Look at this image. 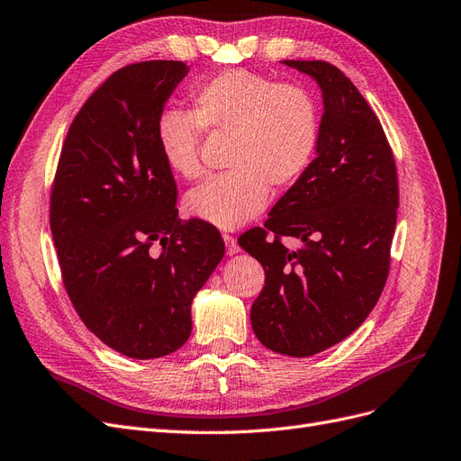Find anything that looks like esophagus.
<instances>
[{
    "instance_id": "34e87169",
    "label": "esophagus",
    "mask_w": 461,
    "mask_h": 461,
    "mask_svg": "<svg viewBox=\"0 0 461 461\" xmlns=\"http://www.w3.org/2000/svg\"><path fill=\"white\" fill-rule=\"evenodd\" d=\"M224 243H226L228 257H235V254H240V245H237V241L231 235H224Z\"/></svg>"
}]
</instances>
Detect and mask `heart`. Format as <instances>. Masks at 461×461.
<instances>
[{
    "label": "heart",
    "mask_w": 461,
    "mask_h": 461,
    "mask_svg": "<svg viewBox=\"0 0 461 461\" xmlns=\"http://www.w3.org/2000/svg\"><path fill=\"white\" fill-rule=\"evenodd\" d=\"M201 129L231 134L224 175L185 195V211L220 230L258 216L269 185L285 190L310 168L319 146V108L308 89L249 70H228L192 93V113L168 110L158 122L165 165L184 180L203 175Z\"/></svg>",
    "instance_id": "1"
}]
</instances>
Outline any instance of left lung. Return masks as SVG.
I'll return each instance as SVG.
<instances>
[{
  "mask_svg": "<svg viewBox=\"0 0 461 461\" xmlns=\"http://www.w3.org/2000/svg\"><path fill=\"white\" fill-rule=\"evenodd\" d=\"M322 96L315 159L240 245L266 271L252 330L276 353L310 357L363 325L389 274L399 209L393 153L376 113L336 66L283 60ZM275 231V241L265 235ZM281 236L301 241L288 251Z\"/></svg>",
  "mask_w": 461,
  "mask_h": 461,
  "instance_id": "left-lung-1",
  "label": "left lung"
}]
</instances>
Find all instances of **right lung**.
I'll return each instance as SVG.
<instances>
[{"instance_id":"obj_1","label":"right lung","mask_w":461,"mask_h":461,"mask_svg":"<svg viewBox=\"0 0 461 461\" xmlns=\"http://www.w3.org/2000/svg\"><path fill=\"white\" fill-rule=\"evenodd\" d=\"M190 68L149 60L122 68L85 102L62 146L50 231L64 286L100 342L158 359L192 334V302L224 241L203 220L182 224L158 122Z\"/></svg>"}]
</instances>
